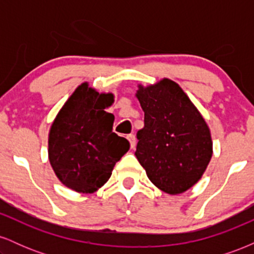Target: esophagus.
Masks as SVG:
<instances>
[{
  "label": "esophagus",
  "mask_w": 254,
  "mask_h": 254,
  "mask_svg": "<svg viewBox=\"0 0 254 254\" xmlns=\"http://www.w3.org/2000/svg\"><path fill=\"white\" fill-rule=\"evenodd\" d=\"M127 139H129V142H130L131 149H133V148L136 147V137H135V135L130 133V135H127Z\"/></svg>",
  "instance_id": "esophagus-1"
}]
</instances>
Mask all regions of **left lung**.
Instances as JSON below:
<instances>
[{"label":"left lung","instance_id":"left-lung-1","mask_svg":"<svg viewBox=\"0 0 254 254\" xmlns=\"http://www.w3.org/2000/svg\"><path fill=\"white\" fill-rule=\"evenodd\" d=\"M144 112L135 155L148 178L168 194L188 191L208 167L212 139L205 119L180 86L170 78L138 84Z\"/></svg>","mask_w":254,"mask_h":254}]
</instances>
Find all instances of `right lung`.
Segmentation results:
<instances>
[{
	"label": "right lung",
	"mask_w": 254,
	"mask_h": 254,
	"mask_svg": "<svg viewBox=\"0 0 254 254\" xmlns=\"http://www.w3.org/2000/svg\"><path fill=\"white\" fill-rule=\"evenodd\" d=\"M112 93L81 83L64 103L49 131V161L60 182L80 193H94L129 150L127 138L112 132L115 116L105 109Z\"/></svg>",
	"instance_id": "1"
}]
</instances>
